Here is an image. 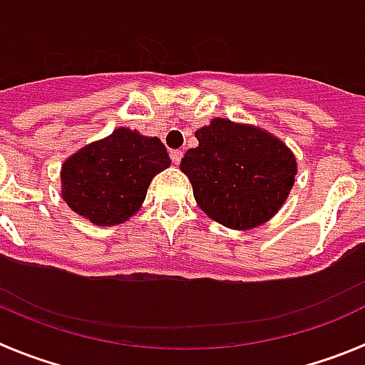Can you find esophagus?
<instances>
[{
    "label": "esophagus",
    "mask_w": 365,
    "mask_h": 365,
    "mask_svg": "<svg viewBox=\"0 0 365 365\" xmlns=\"http://www.w3.org/2000/svg\"><path fill=\"white\" fill-rule=\"evenodd\" d=\"M170 156H171V160H173V164L177 165L180 162V158H182V150H180V149L170 150Z\"/></svg>",
    "instance_id": "esophagus-1"
}]
</instances>
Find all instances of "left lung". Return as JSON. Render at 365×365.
Returning a JSON list of instances; mask_svg holds the SVG:
<instances>
[{
    "label": "left lung",
    "instance_id": "1",
    "mask_svg": "<svg viewBox=\"0 0 365 365\" xmlns=\"http://www.w3.org/2000/svg\"><path fill=\"white\" fill-rule=\"evenodd\" d=\"M180 171L205 215L231 230H252L272 218L294 185L293 153L269 132L212 119L195 132Z\"/></svg>",
    "mask_w": 365,
    "mask_h": 365
}]
</instances>
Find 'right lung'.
I'll return each instance as SVG.
<instances>
[{"instance_id":"1","label":"right lung","mask_w":365,"mask_h":365,"mask_svg":"<svg viewBox=\"0 0 365 365\" xmlns=\"http://www.w3.org/2000/svg\"><path fill=\"white\" fill-rule=\"evenodd\" d=\"M170 164V155L158 138L117 128L63 164L61 195L91 224H123L140 210L153 177Z\"/></svg>"}]
</instances>
